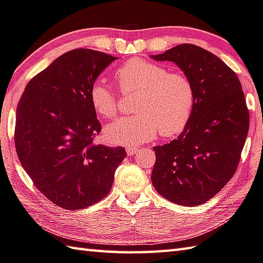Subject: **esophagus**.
Instances as JSON below:
<instances>
[{
  "label": "esophagus",
  "mask_w": 263,
  "mask_h": 263,
  "mask_svg": "<svg viewBox=\"0 0 263 263\" xmlns=\"http://www.w3.org/2000/svg\"><path fill=\"white\" fill-rule=\"evenodd\" d=\"M125 151L127 153V155H135L136 153H138V151H139V148L138 147H135V146H126L125 147Z\"/></svg>",
  "instance_id": "1"
}]
</instances>
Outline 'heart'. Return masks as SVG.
<instances>
[{
  "label": "heart",
  "mask_w": 263,
  "mask_h": 263,
  "mask_svg": "<svg viewBox=\"0 0 263 263\" xmlns=\"http://www.w3.org/2000/svg\"><path fill=\"white\" fill-rule=\"evenodd\" d=\"M116 79L122 92L138 90L135 116L117 119L104 128L107 141L115 145L135 146L162 136L181 132L192 116L195 93L193 84L183 73L168 72L163 65L136 59L119 68ZM89 101L103 118L117 114V98L109 86L98 80L89 90Z\"/></svg>",
  "instance_id": "1"
}]
</instances>
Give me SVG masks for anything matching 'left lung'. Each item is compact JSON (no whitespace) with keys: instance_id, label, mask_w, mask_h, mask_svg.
<instances>
[{"instance_id":"left-lung-1","label":"left lung","mask_w":263,"mask_h":263,"mask_svg":"<svg viewBox=\"0 0 263 263\" xmlns=\"http://www.w3.org/2000/svg\"><path fill=\"white\" fill-rule=\"evenodd\" d=\"M169 61L193 84L192 116L177 139L155 146L152 183L162 197L180 206H199L235 175L250 126L237 74L212 52L183 44L151 55Z\"/></svg>"}]
</instances>
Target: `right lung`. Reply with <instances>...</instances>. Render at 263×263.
Masks as SVG:
<instances>
[{"mask_svg": "<svg viewBox=\"0 0 263 263\" xmlns=\"http://www.w3.org/2000/svg\"><path fill=\"white\" fill-rule=\"evenodd\" d=\"M117 59L73 49L33 77L19 100L15 145L36 189L52 203L78 211L110 192L124 147L94 144L101 131L89 101L100 73Z\"/></svg>", "mask_w": 263, "mask_h": 263, "instance_id": "right-lung-1", "label": "right lung"}]
</instances>
